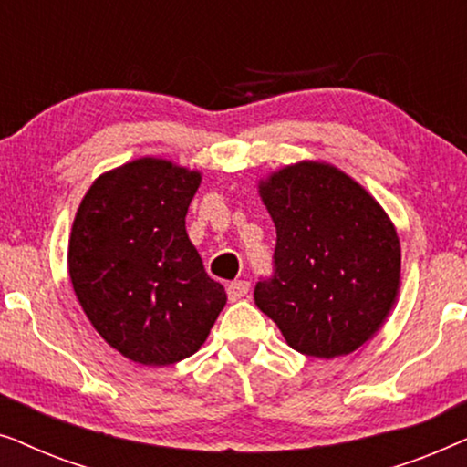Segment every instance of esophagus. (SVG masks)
Returning <instances> with one entry per match:
<instances>
[{"label":"esophagus","instance_id":"obj_1","mask_svg":"<svg viewBox=\"0 0 467 467\" xmlns=\"http://www.w3.org/2000/svg\"><path fill=\"white\" fill-rule=\"evenodd\" d=\"M248 289H251V285H248L246 280H234V283H229V286H227L229 302H238V299H244L248 296Z\"/></svg>","mask_w":467,"mask_h":467}]
</instances>
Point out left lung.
<instances>
[{
	"label": "left lung",
	"instance_id": "left-lung-1",
	"mask_svg": "<svg viewBox=\"0 0 467 467\" xmlns=\"http://www.w3.org/2000/svg\"><path fill=\"white\" fill-rule=\"evenodd\" d=\"M276 225L274 276L254 304L297 353L334 359L366 344L400 291V238L385 210L334 165L299 161L259 181Z\"/></svg>",
	"mask_w": 467,
	"mask_h": 467
}]
</instances>
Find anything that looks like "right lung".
<instances>
[{"mask_svg":"<svg viewBox=\"0 0 467 467\" xmlns=\"http://www.w3.org/2000/svg\"><path fill=\"white\" fill-rule=\"evenodd\" d=\"M200 182V171L142 157L101 174L76 213L67 246L76 297L95 331L142 366L197 353L227 302L184 227Z\"/></svg>","mask_w":467,"mask_h":467,"instance_id":"add662e5","label":"right lung"}]
</instances>
